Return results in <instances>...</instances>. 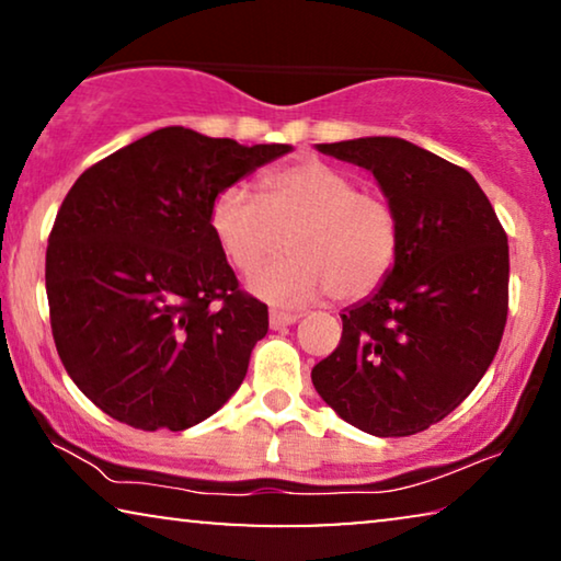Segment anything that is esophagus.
<instances>
[{"label":"esophagus","mask_w":561,"mask_h":561,"mask_svg":"<svg viewBox=\"0 0 561 561\" xmlns=\"http://www.w3.org/2000/svg\"><path fill=\"white\" fill-rule=\"evenodd\" d=\"M298 319H301V317H298V313H290V311H278V309H273V311H271V329H283V327H290V324H296Z\"/></svg>","instance_id":"esophagus-1"}]
</instances>
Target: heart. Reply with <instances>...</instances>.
Segmentation results:
<instances>
[{
  "instance_id": "obj_1",
  "label": "heart",
  "mask_w": 561,
  "mask_h": 561,
  "mask_svg": "<svg viewBox=\"0 0 561 561\" xmlns=\"http://www.w3.org/2000/svg\"><path fill=\"white\" fill-rule=\"evenodd\" d=\"M209 225L242 273L280 252L288 237L294 252L250 278L252 294L288 306L327 290L336 301L373 294L393 267L401 242L393 204L317 158L263 175L260 198L242 186L221 188Z\"/></svg>"
}]
</instances>
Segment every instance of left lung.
Masks as SVG:
<instances>
[{"instance_id": "left-lung-1", "label": "left lung", "mask_w": 561, "mask_h": 561, "mask_svg": "<svg viewBox=\"0 0 561 561\" xmlns=\"http://www.w3.org/2000/svg\"><path fill=\"white\" fill-rule=\"evenodd\" d=\"M317 150L375 175L401 242L386 280L340 313V347L311 370L313 388L367 434H419L493 363L508 317V237L478 181L419 145L357 137Z\"/></svg>"}]
</instances>
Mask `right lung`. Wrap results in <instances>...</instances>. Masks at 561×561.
Segmentation results:
<instances>
[{"label":"right lung","mask_w":561,"mask_h":561,"mask_svg":"<svg viewBox=\"0 0 561 561\" xmlns=\"http://www.w3.org/2000/svg\"><path fill=\"white\" fill-rule=\"evenodd\" d=\"M290 150L163 127L68 191L45 252L53 340L112 419L183 432L242 386L267 306L237 288L209 211L221 188Z\"/></svg>","instance_id":"1"}]
</instances>
